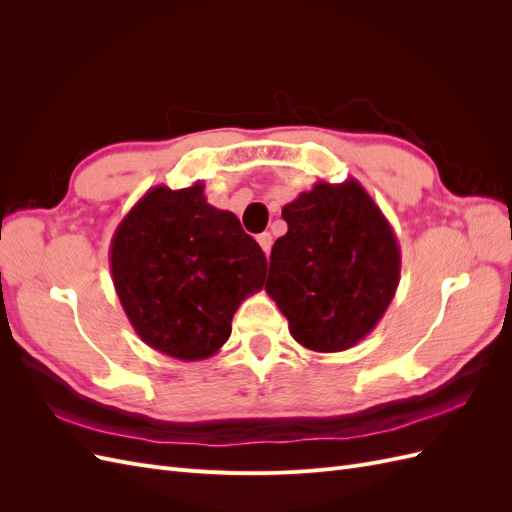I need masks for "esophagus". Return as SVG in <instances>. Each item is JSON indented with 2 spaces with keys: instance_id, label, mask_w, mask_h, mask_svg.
<instances>
[{
  "instance_id": "obj_1",
  "label": "esophagus",
  "mask_w": 512,
  "mask_h": 512,
  "mask_svg": "<svg viewBox=\"0 0 512 512\" xmlns=\"http://www.w3.org/2000/svg\"><path fill=\"white\" fill-rule=\"evenodd\" d=\"M258 243H260V247H262V252H265V254L269 256V252H271V245H273L271 232H262V235H258Z\"/></svg>"
}]
</instances>
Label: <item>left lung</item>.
Returning a JSON list of instances; mask_svg holds the SVG:
<instances>
[{
    "mask_svg": "<svg viewBox=\"0 0 512 512\" xmlns=\"http://www.w3.org/2000/svg\"><path fill=\"white\" fill-rule=\"evenodd\" d=\"M265 290L290 335L314 352H342L384 316L399 286L393 226L356 179L318 181L282 209Z\"/></svg>",
    "mask_w": 512,
    "mask_h": 512,
    "instance_id": "1",
    "label": "left lung"
}]
</instances>
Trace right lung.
Wrapping results in <instances>:
<instances>
[{"label":"right lung","instance_id":"1","mask_svg":"<svg viewBox=\"0 0 512 512\" xmlns=\"http://www.w3.org/2000/svg\"><path fill=\"white\" fill-rule=\"evenodd\" d=\"M108 256L138 337L179 361L209 359L228 342L232 316L267 269L260 245L235 213L207 203L200 181L151 188L117 226Z\"/></svg>","mask_w":512,"mask_h":512}]
</instances>
